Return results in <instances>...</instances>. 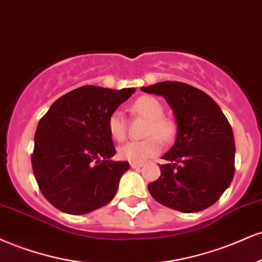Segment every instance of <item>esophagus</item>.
<instances>
[{
    "label": "esophagus",
    "instance_id": "esophagus-1",
    "mask_svg": "<svg viewBox=\"0 0 262 262\" xmlns=\"http://www.w3.org/2000/svg\"><path fill=\"white\" fill-rule=\"evenodd\" d=\"M130 165H131L132 169H137V168H142L143 167V163H134V162H131Z\"/></svg>",
    "mask_w": 262,
    "mask_h": 262
}]
</instances>
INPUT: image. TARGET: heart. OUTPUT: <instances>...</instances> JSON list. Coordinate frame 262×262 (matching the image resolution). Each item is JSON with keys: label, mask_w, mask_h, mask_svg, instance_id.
I'll use <instances>...</instances> for the list:
<instances>
[{"label": "heart", "mask_w": 262, "mask_h": 262, "mask_svg": "<svg viewBox=\"0 0 262 262\" xmlns=\"http://www.w3.org/2000/svg\"><path fill=\"white\" fill-rule=\"evenodd\" d=\"M131 112L136 115L148 120L146 136L148 138L143 141H130L119 147L118 155L121 159L134 163H142L150 157H155L161 152L162 142L159 140L168 142L173 140L175 124L170 119L164 118V107L162 103L155 97L143 95L132 104ZM107 131L113 140L121 142L126 137V122L124 114L115 110L110 114L107 119Z\"/></svg>", "instance_id": "heart-1"}]
</instances>
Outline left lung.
<instances>
[{
  "instance_id": "left-lung-1",
  "label": "left lung",
  "mask_w": 262,
  "mask_h": 262,
  "mask_svg": "<svg viewBox=\"0 0 262 262\" xmlns=\"http://www.w3.org/2000/svg\"><path fill=\"white\" fill-rule=\"evenodd\" d=\"M164 97L178 132L174 146L162 157V175L148 184L159 204L193 213L220 200L234 177L235 142L228 120L208 94L183 82H159L141 88Z\"/></svg>"
}]
</instances>
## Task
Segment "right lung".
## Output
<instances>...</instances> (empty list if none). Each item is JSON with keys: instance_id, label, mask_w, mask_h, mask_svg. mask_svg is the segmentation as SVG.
Masks as SVG:
<instances>
[{"instance_id": "1", "label": "right lung", "mask_w": 262, "mask_h": 262, "mask_svg": "<svg viewBox=\"0 0 262 262\" xmlns=\"http://www.w3.org/2000/svg\"><path fill=\"white\" fill-rule=\"evenodd\" d=\"M135 88L83 85L55 101L34 137L33 173L40 191L57 210L85 214L109 204L128 162L115 155L107 119Z\"/></svg>"}]
</instances>
